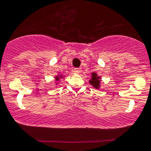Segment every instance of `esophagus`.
I'll use <instances>...</instances> for the list:
<instances>
[{
	"label": "esophagus",
	"mask_w": 151,
	"mask_h": 151,
	"mask_svg": "<svg viewBox=\"0 0 151 151\" xmlns=\"http://www.w3.org/2000/svg\"><path fill=\"white\" fill-rule=\"evenodd\" d=\"M74 73H75V74H79V73L80 72V69H78V68H75V69H74Z\"/></svg>",
	"instance_id": "34e87169"
}]
</instances>
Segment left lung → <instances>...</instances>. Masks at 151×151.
I'll list each match as a JSON object with an SVG mask.
<instances>
[{
  "instance_id": "8db88e82",
  "label": "left lung",
  "mask_w": 151,
  "mask_h": 151,
  "mask_svg": "<svg viewBox=\"0 0 151 151\" xmlns=\"http://www.w3.org/2000/svg\"><path fill=\"white\" fill-rule=\"evenodd\" d=\"M90 83L97 89L99 88L100 77L97 76L96 73H93V74H92V79L90 80Z\"/></svg>"
}]
</instances>
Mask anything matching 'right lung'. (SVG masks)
Returning <instances> with one entry per match:
<instances>
[{"label": "right lung", "mask_w": 151, "mask_h": 151, "mask_svg": "<svg viewBox=\"0 0 151 151\" xmlns=\"http://www.w3.org/2000/svg\"><path fill=\"white\" fill-rule=\"evenodd\" d=\"M60 77H61V76H60ZM59 80V78H58V77H56V80Z\"/></svg>", "instance_id": "right-lung-1"}]
</instances>
